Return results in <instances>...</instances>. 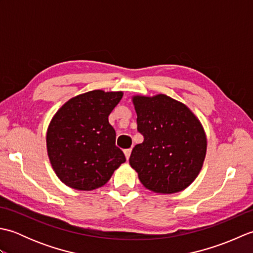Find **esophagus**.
Masks as SVG:
<instances>
[{"instance_id":"obj_1","label":"esophagus","mask_w":253,"mask_h":253,"mask_svg":"<svg viewBox=\"0 0 253 253\" xmlns=\"http://www.w3.org/2000/svg\"><path fill=\"white\" fill-rule=\"evenodd\" d=\"M124 153H125V157H126V159L128 160V159H129V157H130L131 149H126V150H124Z\"/></svg>"}]
</instances>
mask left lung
I'll return each mask as SVG.
<instances>
[{"mask_svg": "<svg viewBox=\"0 0 253 253\" xmlns=\"http://www.w3.org/2000/svg\"><path fill=\"white\" fill-rule=\"evenodd\" d=\"M137 129L143 142L129 164L141 184L157 193L184 190L197 178L207 153V136L188 107L165 94L135 95Z\"/></svg>", "mask_w": 253, "mask_h": 253, "instance_id": "left-lung-1", "label": "left lung"}]
</instances>
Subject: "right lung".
I'll use <instances>...</instances> for the list:
<instances>
[{
	"instance_id": "add662e5",
	"label": "right lung",
	"mask_w": 253,
	"mask_h": 253,
	"mask_svg": "<svg viewBox=\"0 0 253 253\" xmlns=\"http://www.w3.org/2000/svg\"><path fill=\"white\" fill-rule=\"evenodd\" d=\"M123 98L122 91L93 90L68 100L53 116L46 149L55 174L77 190H93L110 180L126 161L115 146L109 115Z\"/></svg>"
}]
</instances>
